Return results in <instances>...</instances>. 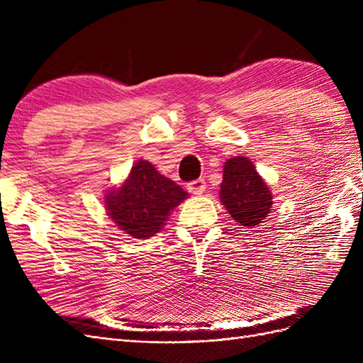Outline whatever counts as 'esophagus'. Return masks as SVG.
<instances>
[{
    "label": "esophagus",
    "instance_id": "obj_1",
    "mask_svg": "<svg viewBox=\"0 0 363 363\" xmlns=\"http://www.w3.org/2000/svg\"><path fill=\"white\" fill-rule=\"evenodd\" d=\"M188 191L194 195H200L206 191V182L204 179H199V180H194L191 183H188Z\"/></svg>",
    "mask_w": 363,
    "mask_h": 363
}]
</instances>
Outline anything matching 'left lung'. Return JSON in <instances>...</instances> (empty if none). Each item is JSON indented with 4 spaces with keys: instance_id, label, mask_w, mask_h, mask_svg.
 <instances>
[{
    "instance_id": "left-lung-1",
    "label": "left lung",
    "mask_w": 363,
    "mask_h": 363,
    "mask_svg": "<svg viewBox=\"0 0 363 363\" xmlns=\"http://www.w3.org/2000/svg\"><path fill=\"white\" fill-rule=\"evenodd\" d=\"M219 199L239 225L252 228L263 223L272 207V194L252 162L236 156L224 163Z\"/></svg>"
}]
</instances>
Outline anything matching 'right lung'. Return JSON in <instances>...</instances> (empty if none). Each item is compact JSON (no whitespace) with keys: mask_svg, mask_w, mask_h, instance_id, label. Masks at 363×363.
Segmentation results:
<instances>
[{"mask_svg":"<svg viewBox=\"0 0 363 363\" xmlns=\"http://www.w3.org/2000/svg\"><path fill=\"white\" fill-rule=\"evenodd\" d=\"M188 199L179 184L162 175L148 160H138L127 180L108 191L107 215L131 238L148 239L160 232L175 206Z\"/></svg>","mask_w":363,"mask_h":363,"instance_id":"1","label":"right lung"}]
</instances>
